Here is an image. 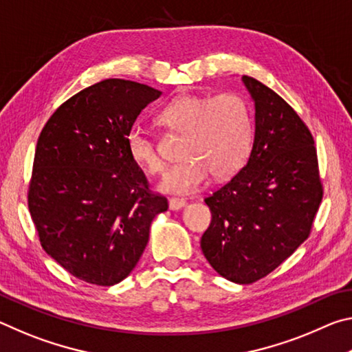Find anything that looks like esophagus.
<instances>
[{"mask_svg": "<svg viewBox=\"0 0 352 352\" xmlns=\"http://www.w3.org/2000/svg\"><path fill=\"white\" fill-rule=\"evenodd\" d=\"M186 206V201L182 200V199H170L169 200V208L172 211H178L182 210V208Z\"/></svg>", "mask_w": 352, "mask_h": 352, "instance_id": "34e87169", "label": "esophagus"}]
</instances>
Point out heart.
Wrapping results in <instances>:
<instances>
[{
  "mask_svg": "<svg viewBox=\"0 0 352 352\" xmlns=\"http://www.w3.org/2000/svg\"><path fill=\"white\" fill-rule=\"evenodd\" d=\"M158 122L170 132L184 133L180 148L184 158L160 183L163 192H197L210 174L216 178L236 174L252 151V110L245 98L237 93L212 98L183 94L160 110ZM126 144L130 158L148 174L164 170L166 163L157 142L144 129H130Z\"/></svg>",
  "mask_w": 352,
  "mask_h": 352,
  "instance_id": "1",
  "label": "heart"
}]
</instances>
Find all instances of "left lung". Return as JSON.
<instances>
[{
    "instance_id": "1",
    "label": "left lung",
    "mask_w": 352,
    "mask_h": 352,
    "mask_svg": "<svg viewBox=\"0 0 352 352\" xmlns=\"http://www.w3.org/2000/svg\"><path fill=\"white\" fill-rule=\"evenodd\" d=\"M242 82L254 102L253 147L247 164L205 199L212 220L200 247L220 276L252 284L307 239L323 186L306 124L264 83Z\"/></svg>"
}]
</instances>
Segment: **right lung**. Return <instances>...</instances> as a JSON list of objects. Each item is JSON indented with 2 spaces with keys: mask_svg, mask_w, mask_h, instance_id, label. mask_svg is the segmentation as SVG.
Masks as SVG:
<instances>
[{
  "mask_svg": "<svg viewBox=\"0 0 352 352\" xmlns=\"http://www.w3.org/2000/svg\"><path fill=\"white\" fill-rule=\"evenodd\" d=\"M162 91L107 79L63 102L35 148L28 204L41 247L71 275L96 285L127 278L168 200L148 190L126 138Z\"/></svg>",
  "mask_w": 352,
  "mask_h": 352,
  "instance_id": "add662e5",
  "label": "right lung"
}]
</instances>
